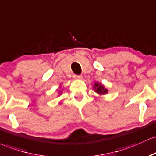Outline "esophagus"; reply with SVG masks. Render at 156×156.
Here are the masks:
<instances>
[{
  "instance_id": "34e87169",
  "label": "esophagus",
  "mask_w": 156,
  "mask_h": 156,
  "mask_svg": "<svg viewBox=\"0 0 156 156\" xmlns=\"http://www.w3.org/2000/svg\"><path fill=\"white\" fill-rule=\"evenodd\" d=\"M73 77L77 80H82L83 79V76L82 75H73Z\"/></svg>"
}]
</instances>
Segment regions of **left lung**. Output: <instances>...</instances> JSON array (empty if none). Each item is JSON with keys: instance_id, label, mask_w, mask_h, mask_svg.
I'll list each match as a JSON object with an SVG mask.
<instances>
[{"instance_id": "left-lung-1", "label": "left lung", "mask_w": 156, "mask_h": 156, "mask_svg": "<svg viewBox=\"0 0 156 156\" xmlns=\"http://www.w3.org/2000/svg\"><path fill=\"white\" fill-rule=\"evenodd\" d=\"M94 90H95V92H97V94H105L108 93V90L105 88V87L103 86L100 83H96L94 85Z\"/></svg>"}]
</instances>
